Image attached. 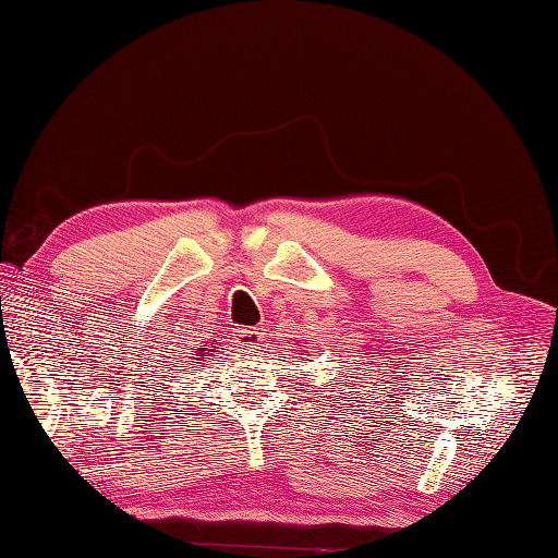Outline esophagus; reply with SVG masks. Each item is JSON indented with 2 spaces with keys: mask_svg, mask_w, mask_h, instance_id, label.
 I'll list each match as a JSON object with an SVG mask.
<instances>
[{
  "mask_svg": "<svg viewBox=\"0 0 558 558\" xmlns=\"http://www.w3.org/2000/svg\"><path fill=\"white\" fill-rule=\"evenodd\" d=\"M238 338H240V344L244 349H258V344H262L264 332H262V328H240L238 330Z\"/></svg>",
  "mask_w": 558,
  "mask_h": 558,
  "instance_id": "1",
  "label": "esophagus"
}]
</instances>
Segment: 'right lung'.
Segmentation results:
<instances>
[{"mask_svg":"<svg viewBox=\"0 0 558 558\" xmlns=\"http://www.w3.org/2000/svg\"><path fill=\"white\" fill-rule=\"evenodd\" d=\"M211 344H218V342H211ZM211 344H199V347H197V361H202L199 356H209V352H211L209 347H211ZM216 349H220V347H216Z\"/></svg>","mask_w":558,"mask_h":558,"instance_id":"1","label":"right lung"}]
</instances>
